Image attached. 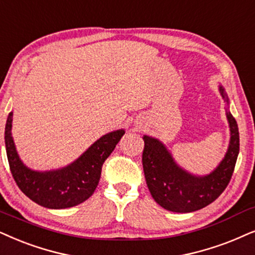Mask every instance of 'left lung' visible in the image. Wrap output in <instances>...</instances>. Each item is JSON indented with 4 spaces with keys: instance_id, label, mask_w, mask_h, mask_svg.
I'll return each mask as SVG.
<instances>
[{
    "instance_id": "8db88e82",
    "label": "left lung",
    "mask_w": 255,
    "mask_h": 255,
    "mask_svg": "<svg viewBox=\"0 0 255 255\" xmlns=\"http://www.w3.org/2000/svg\"><path fill=\"white\" fill-rule=\"evenodd\" d=\"M220 94L229 103L223 87ZM230 124L229 150L218 167L207 176H193L183 170L172 158L165 145L156 138L144 135L143 168L151 196L165 210L187 213L200 210L213 203L232 178L239 154V128L237 121L226 112Z\"/></svg>"
}]
</instances>
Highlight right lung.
Segmentation results:
<instances>
[{"instance_id": "right-lung-1", "label": "right lung", "mask_w": 255, "mask_h": 255, "mask_svg": "<svg viewBox=\"0 0 255 255\" xmlns=\"http://www.w3.org/2000/svg\"><path fill=\"white\" fill-rule=\"evenodd\" d=\"M12 112L4 131L6 157L19 190L36 204L47 208H68L92 196L101 179L102 166L115 150L125 131L117 130L95 141L78 159L59 170L38 172L26 167L19 159L11 137Z\"/></svg>"}]
</instances>
